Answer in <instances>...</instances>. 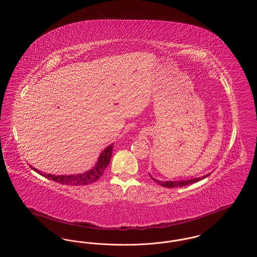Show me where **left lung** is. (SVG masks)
<instances>
[{
	"label": "left lung",
	"mask_w": 257,
	"mask_h": 257,
	"mask_svg": "<svg viewBox=\"0 0 257 257\" xmlns=\"http://www.w3.org/2000/svg\"><path fill=\"white\" fill-rule=\"evenodd\" d=\"M210 175V173H208L206 175L202 176V177H197V178H194V179H189V180H178V181H160L158 179H155L154 177H152L150 174L149 176L156 182L157 184H159L163 187H168V188H175V187H183L186 185H189V184L196 183L198 182L204 178H206L207 176Z\"/></svg>",
	"instance_id": "obj_1"
}]
</instances>
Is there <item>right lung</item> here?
<instances>
[{"instance_id":"obj_1","label":"right lung","mask_w":257,"mask_h":257,"mask_svg":"<svg viewBox=\"0 0 257 257\" xmlns=\"http://www.w3.org/2000/svg\"><path fill=\"white\" fill-rule=\"evenodd\" d=\"M112 147L113 144L106 147L98 157L97 163L95 166L84 172V173H78V174H70V175H54V174H46L44 172H41L37 170L36 168H33L30 166L33 170L37 171L40 175L44 176L45 178L51 179L55 182L63 184V185H70V186H78V185H86V184L93 183L97 181L98 179L103 175L104 171L107 169L109 163H110L111 154H112Z\"/></svg>"}]
</instances>
